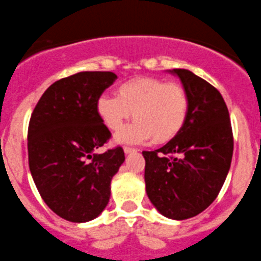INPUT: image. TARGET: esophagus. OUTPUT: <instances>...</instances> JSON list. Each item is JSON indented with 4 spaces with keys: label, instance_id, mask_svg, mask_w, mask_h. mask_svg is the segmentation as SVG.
<instances>
[{
    "label": "esophagus",
    "instance_id": "1",
    "mask_svg": "<svg viewBox=\"0 0 261 261\" xmlns=\"http://www.w3.org/2000/svg\"><path fill=\"white\" fill-rule=\"evenodd\" d=\"M123 151H125V153H133V152H136V151H138V149H136V148L127 147V145H126V147L123 148Z\"/></svg>",
    "mask_w": 261,
    "mask_h": 261
}]
</instances>
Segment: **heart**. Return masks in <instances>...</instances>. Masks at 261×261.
Wrapping results in <instances>:
<instances>
[{
	"label": "heart",
	"mask_w": 261,
	"mask_h": 261,
	"mask_svg": "<svg viewBox=\"0 0 261 261\" xmlns=\"http://www.w3.org/2000/svg\"><path fill=\"white\" fill-rule=\"evenodd\" d=\"M97 114L110 131H119L134 116L133 125L117 135L121 143H135L153 138L154 143L170 142L186 125L190 97L186 88L163 78L139 76L116 88V97L102 95L96 104Z\"/></svg>",
	"instance_id": "obj_1"
}]
</instances>
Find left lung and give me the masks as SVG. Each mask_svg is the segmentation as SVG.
<instances>
[{
    "instance_id": "1",
    "label": "left lung",
    "mask_w": 261,
    "mask_h": 261,
    "mask_svg": "<svg viewBox=\"0 0 261 261\" xmlns=\"http://www.w3.org/2000/svg\"><path fill=\"white\" fill-rule=\"evenodd\" d=\"M190 97L180 133L156 151H144L145 190L161 215L186 220L217 198L233 157L229 110L217 88L185 69H174Z\"/></svg>"
}]
</instances>
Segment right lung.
<instances>
[{
    "instance_id": "add662e5",
    "label": "right lung",
    "mask_w": 261,
    "mask_h": 261,
    "mask_svg": "<svg viewBox=\"0 0 261 261\" xmlns=\"http://www.w3.org/2000/svg\"><path fill=\"white\" fill-rule=\"evenodd\" d=\"M117 75L83 71L55 82L28 123V165L43 200L56 215L87 222L104 211L110 180L125 161L122 147L96 153L110 131L96 104Z\"/></svg>"
}]
</instances>
